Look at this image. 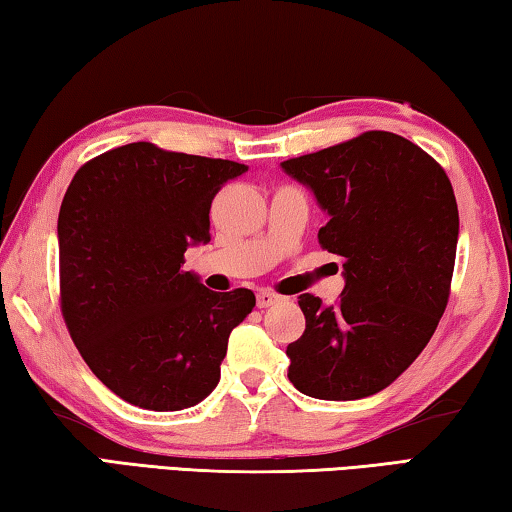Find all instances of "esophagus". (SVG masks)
<instances>
[{
    "instance_id": "1",
    "label": "esophagus",
    "mask_w": 512,
    "mask_h": 512,
    "mask_svg": "<svg viewBox=\"0 0 512 512\" xmlns=\"http://www.w3.org/2000/svg\"><path fill=\"white\" fill-rule=\"evenodd\" d=\"M282 300V296H277V293H271V291H259L257 293V307L259 309H266V307H273L277 305V302Z\"/></svg>"
}]
</instances>
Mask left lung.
<instances>
[{"label": "left lung", "instance_id": "obj_1", "mask_svg": "<svg viewBox=\"0 0 512 512\" xmlns=\"http://www.w3.org/2000/svg\"><path fill=\"white\" fill-rule=\"evenodd\" d=\"M280 167L327 214L318 241L341 257L345 280L336 305L298 298L307 327L287 348L291 384L329 402L375 395L418 359L445 314L458 244L452 183L420 146L386 131Z\"/></svg>", "mask_w": 512, "mask_h": 512}]
</instances>
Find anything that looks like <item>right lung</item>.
Listing matches in <instances>:
<instances>
[{
	"mask_svg": "<svg viewBox=\"0 0 512 512\" xmlns=\"http://www.w3.org/2000/svg\"><path fill=\"white\" fill-rule=\"evenodd\" d=\"M246 171L133 142L69 183L58 214L63 316L90 370L128 404L183 411L219 384L255 293L210 291L183 264L187 248L210 241L216 192Z\"/></svg>",
	"mask_w": 512,
	"mask_h": 512,
	"instance_id": "right-lung-1",
	"label": "right lung"
}]
</instances>
